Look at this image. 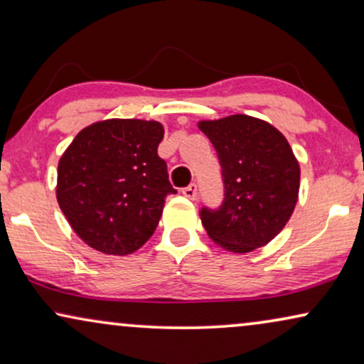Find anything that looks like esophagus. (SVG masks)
Here are the masks:
<instances>
[{"mask_svg":"<svg viewBox=\"0 0 364 364\" xmlns=\"http://www.w3.org/2000/svg\"><path fill=\"white\" fill-rule=\"evenodd\" d=\"M182 193L187 198H191V200H196V198H197V183H191V186L182 188Z\"/></svg>","mask_w":364,"mask_h":364,"instance_id":"esophagus-1","label":"esophagus"}]
</instances>
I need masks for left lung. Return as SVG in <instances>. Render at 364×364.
<instances>
[{
  "mask_svg": "<svg viewBox=\"0 0 364 364\" xmlns=\"http://www.w3.org/2000/svg\"><path fill=\"white\" fill-rule=\"evenodd\" d=\"M222 166L225 198L200 212L208 237L233 253L265 247L290 220L300 191V164L285 136L262 119L233 116L200 121Z\"/></svg>",
  "mask_w": 364,
  "mask_h": 364,
  "instance_id": "8db88e82",
  "label": "left lung"
}]
</instances>
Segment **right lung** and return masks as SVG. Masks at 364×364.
I'll use <instances>...</instances> for the list:
<instances>
[{
  "mask_svg": "<svg viewBox=\"0 0 364 364\" xmlns=\"http://www.w3.org/2000/svg\"><path fill=\"white\" fill-rule=\"evenodd\" d=\"M162 139L157 121L106 119L84 127L59 159L58 203L94 250L129 255L152 237L176 193L157 154Z\"/></svg>",
  "mask_w": 364,
  "mask_h": 364,
  "instance_id": "obj_1",
  "label": "right lung"
}]
</instances>
